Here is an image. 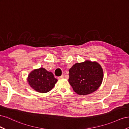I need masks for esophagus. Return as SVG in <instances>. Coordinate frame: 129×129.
I'll use <instances>...</instances> for the list:
<instances>
[{
    "instance_id": "34e87169",
    "label": "esophagus",
    "mask_w": 129,
    "mask_h": 129,
    "mask_svg": "<svg viewBox=\"0 0 129 129\" xmlns=\"http://www.w3.org/2000/svg\"><path fill=\"white\" fill-rule=\"evenodd\" d=\"M64 75H62V76H61L60 77H58V79H62V78H64Z\"/></svg>"
}]
</instances>
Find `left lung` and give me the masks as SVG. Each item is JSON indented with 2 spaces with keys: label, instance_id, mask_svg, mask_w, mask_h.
I'll use <instances>...</instances> for the list:
<instances>
[{
  "label": "left lung",
  "instance_id": "left-lung-1",
  "mask_svg": "<svg viewBox=\"0 0 129 129\" xmlns=\"http://www.w3.org/2000/svg\"><path fill=\"white\" fill-rule=\"evenodd\" d=\"M103 76V70L98 62L86 60L76 63L70 69L69 82L76 93L87 95L98 89Z\"/></svg>",
  "mask_w": 129,
  "mask_h": 129
}]
</instances>
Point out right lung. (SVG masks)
Wrapping results in <instances>:
<instances>
[{"label":"right lung","instance_id":"add662e5","mask_svg":"<svg viewBox=\"0 0 129 129\" xmlns=\"http://www.w3.org/2000/svg\"><path fill=\"white\" fill-rule=\"evenodd\" d=\"M27 80L33 89L40 93L48 92L53 89L58 81L52 72L43 68L32 71L29 73Z\"/></svg>","mask_w":129,"mask_h":129}]
</instances>
